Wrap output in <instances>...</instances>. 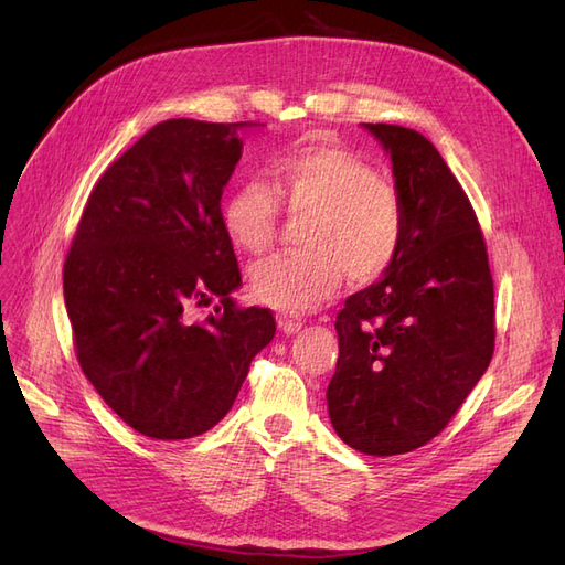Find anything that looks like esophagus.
<instances>
[{"instance_id":"esophagus-1","label":"esophagus","mask_w":565,"mask_h":565,"mask_svg":"<svg viewBox=\"0 0 565 565\" xmlns=\"http://www.w3.org/2000/svg\"><path fill=\"white\" fill-rule=\"evenodd\" d=\"M278 328L285 332V334H297L301 328H303V318L299 313H278Z\"/></svg>"}]
</instances>
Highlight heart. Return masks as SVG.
<instances>
[{
    "label": "heart",
    "instance_id": "1",
    "mask_svg": "<svg viewBox=\"0 0 565 565\" xmlns=\"http://www.w3.org/2000/svg\"><path fill=\"white\" fill-rule=\"evenodd\" d=\"M282 212L300 221L301 252L252 268L254 297L278 311H316L349 278L380 280L405 245L403 195L355 152L330 141H309L285 152L270 169V188L241 181L221 204L231 243L264 254L280 231Z\"/></svg>",
    "mask_w": 565,
    "mask_h": 565
}]
</instances>
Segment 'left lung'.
<instances>
[{"mask_svg":"<svg viewBox=\"0 0 565 565\" xmlns=\"http://www.w3.org/2000/svg\"><path fill=\"white\" fill-rule=\"evenodd\" d=\"M386 148L407 212L405 245L380 282L337 313L328 409L365 455H403L446 429L494 351V289L481 224L436 146L365 125Z\"/></svg>","mask_w":565,"mask_h":565,"instance_id":"left-lung-1","label":"left lung"}]
</instances>
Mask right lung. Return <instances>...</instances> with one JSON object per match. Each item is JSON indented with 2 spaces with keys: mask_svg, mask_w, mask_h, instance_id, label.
<instances>
[{
  "mask_svg": "<svg viewBox=\"0 0 565 565\" xmlns=\"http://www.w3.org/2000/svg\"><path fill=\"white\" fill-rule=\"evenodd\" d=\"M243 125L179 117L148 129L92 188L65 256L79 367L148 438L210 431L276 334L268 309L235 303L241 268L221 224ZM212 298L217 309L193 321Z\"/></svg>",
  "mask_w": 565,
  "mask_h": 565,
  "instance_id": "add662e5",
  "label": "right lung"
}]
</instances>
